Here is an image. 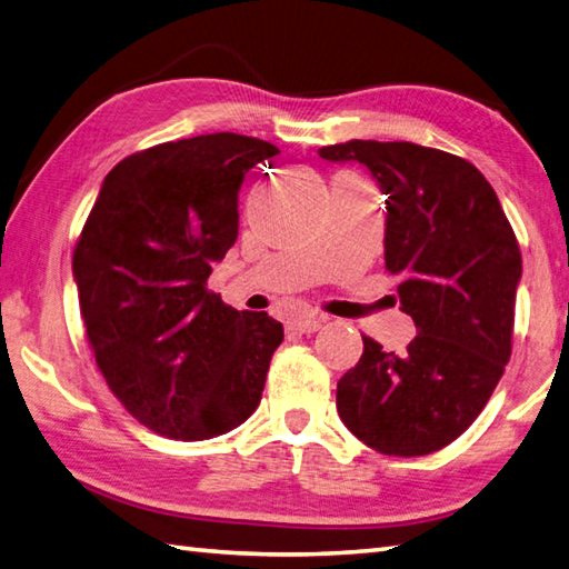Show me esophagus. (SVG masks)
<instances>
[{"mask_svg": "<svg viewBox=\"0 0 569 569\" xmlns=\"http://www.w3.org/2000/svg\"><path fill=\"white\" fill-rule=\"evenodd\" d=\"M323 321H326L323 313H307V317H297V319L289 321V331H295V333H313V331H319V328L323 326Z\"/></svg>", "mask_w": 569, "mask_h": 569, "instance_id": "1", "label": "esophagus"}]
</instances>
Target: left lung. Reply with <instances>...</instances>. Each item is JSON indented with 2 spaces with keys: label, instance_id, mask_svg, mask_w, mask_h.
<instances>
[{
  "label": "left lung",
  "instance_id": "8db88e82",
  "mask_svg": "<svg viewBox=\"0 0 569 569\" xmlns=\"http://www.w3.org/2000/svg\"><path fill=\"white\" fill-rule=\"evenodd\" d=\"M362 162L387 194L385 264L416 323L403 352L362 336L340 377V421L385 456H428L462 436L511 358L521 250L497 192L472 162L409 141L319 148Z\"/></svg>",
  "mask_w": 569,
  "mask_h": 569
}]
</instances>
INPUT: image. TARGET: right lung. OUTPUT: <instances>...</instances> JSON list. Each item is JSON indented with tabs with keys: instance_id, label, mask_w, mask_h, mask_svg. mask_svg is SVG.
Listing matches in <instances>:
<instances>
[{
	"instance_id": "1",
	"label": "right lung",
	"mask_w": 569,
	"mask_h": 569,
	"mask_svg": "<svg viewBox=\"0 0 569 569\" xmlns=\"http://www.w3.org/2000/svg\"><path fill=\"white\" fill-rule=\"evenodd\" d=\"M280 153L207 133L123 158L72 252L87 340L109 389L158 436L207 440L258 409L284 328L207 287L238 238L246 172Z\"/></svg>"
}]
</instances>
